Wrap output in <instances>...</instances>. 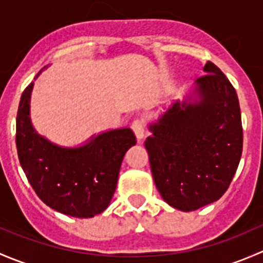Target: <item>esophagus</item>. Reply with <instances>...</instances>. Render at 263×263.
Segmentation results:
<instances>
[{
  "mask_svg": "<svg viewBox=\"0 0 263 263\" xmlns=\"http://www.w3.org/2000/svg\"><path fill=\"white\" fill-rule=\"evenodd\" d=\"M132 129H134L135 135L139 140H141L145 136V131H146V123L142 118H136L132 122Z\"/></svg>",
  "mask_w": 263,
  "mask_h": 263,
  "instance_id": "1",
  "label": "esophagus"
}]
</instances>
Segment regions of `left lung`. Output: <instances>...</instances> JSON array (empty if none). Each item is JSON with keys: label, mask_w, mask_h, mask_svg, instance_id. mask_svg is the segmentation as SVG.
<instances>
[{"label": "left lung", "mask_w": 263, "mask_h": 263, "mask_svg": "<svg viewBox=\"0 0 263 263\" xmlns=\"http://www.w3.org/2000/svg\"><path fill=\"white\" fill-rule=\"evenodd\" d=\"M197 80L200 102L174 103L145 142L151 173L165 202L195 211L229 188L243 150L239 100L234 86L209 61Z\"/></svg>", "instance_id": "1"}]
</instances>
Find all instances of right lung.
I'll return each mask as SVG.
<instances>
[{"label": "right lung", "mask_w": 263, "mask_h": 263, "mask_svg": "<svg viewBox=\"0 0 263 263\" xmlns=\"http://www.w3.org/2000/svg\"><path fill=\"white\" fill-rule=\"evenodd\" d=\"M21 94L16 116V148L23 171L36 196L53 210L73 217H92L109 205L119 168L136 136L129 128L113 129L79 148L50 144L33 129L29 97Z\"/></svg>", "instance_id": "1"}]
</instances>
